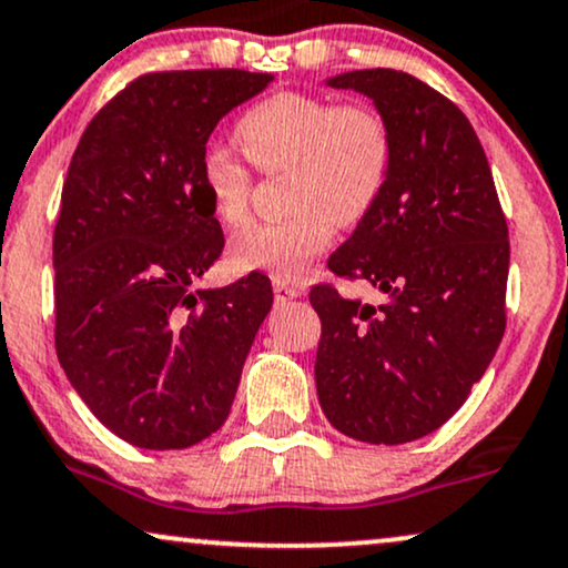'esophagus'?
Returning <instances> with one entry per match:
<instances>
[{"label":"esophagus","mask_w":568,"mask_h":568,"mask_svg":"<svg viewBox=\"0 0 568 568\" xmlns=\"http://www.w3.org/2000/svg\"><path fill=\"white\" fill-rule=\"evenodd\" d=\"M273 295H276V303H284V300L300 297L303 295V284H292L290 278L273 276Z\"/></svg>","instance_id":"esophagus-1"}]
</instances>
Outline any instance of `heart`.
Instances as JSON below:
<instances>
[{
	"instance_id": "obj_1",
	"label": "heart",
	"mask_w": 568,
	"mask_h": 568,
	"mask_svg": "<svg viewBox=\"0 0 568 568\" xmlns=\"http://www.w3.org/2000/svg\"><path fill=\"white\" fill-rule=\"evenodd\" d=\"M244 158L265 176L284 179L290 213L255 223L231 244L242 271L300 276L326 250L339 226H358L379 205L389 184L395 142L387 118L374 104L305 91H278L236 121ZM200 181L210 210L226 226H242L252 210V173L234 152L210 146Z\"/></svg>"
}]
</instances>
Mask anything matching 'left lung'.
Instances as JSON below:
<instances>
[{
    "instance_id": "obj_1",
    "label": "left lung",
    "mask_w": 568,
    "mask_h": 568,
    "mask_svg": "<svg viewBox=\"0 0 568 568\" xmlns=\"http://www.w3.org/2000/svg\"><path fill=\"white\" fill-rule=\"evenodd\" d=\"M374 100L395 158L379 205L328 271L384 292L382 305L311 290L321 318L316 389L334 429L403 445L439 429L481 379L506 332L508 223L477 131L458 104L403 70L326 81Z\"/></svg>"
}]
</instances>
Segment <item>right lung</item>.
<instances>
[{
    "instance_id": "obj_1",
    "label": "right lung",
    "mask_w": 568,
    "mask_h": 568,
    "mask_svg": "<svg viewBox=\"0 0 568 568\" xmlns=\"http://www.w3.org/2000/svg\"><path fill=\"white\" fill-rule=\"evenodd\" d=\"M273 81L250 70L146 73L83 131L54 226V347L100 422L146 450H181L226 422L273 290L252 271L192 284L223 231L200 181L213 129Z\"/></svg>"
}]
</instances>
